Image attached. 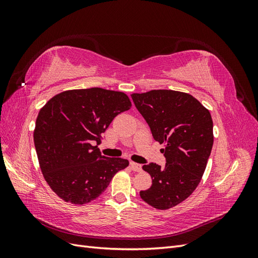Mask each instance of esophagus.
Wrapping results in <instances>:
<instances>
[{"mask_svg": "<svg viewBox=\"0 0 258 258\" xmlns=\"http://www.w3.org/2000/svg\"><path fill=\"white\" fill-rule=\"evenodd\" d=\"M130 168L134 171H136V172H141L142 171V166L139 165V163L134 162V161L130 162Z\"/></svg>", "mask_w": 258, "mask_h": 258, "instance_id": "34e87169", "label": "esophagus"}]
</instances>
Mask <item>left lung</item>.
Returning a JSON list of instances; mask_svg holds the SVG:
<instances>
[{
  "label": "left lung",
  "instance_id": "8db88e82",
  "mask_svg": "<svg viewBox=\"0 0 258 258\" xmlns=\"http://www.w3.org/2000/svg\"><path fill=\"white\" fill-rule=\"evenodd\" d=\"M131 98L155 141L165 144L167 161L163 168L154 162L142 167L153 183L140 196L155 209L168 210L188 198L201 181L213 146L212 117L189 93L158 89Z\"/></svg>",
  "mask_w": 258,
  "mask_h": 258
}]
</instances>
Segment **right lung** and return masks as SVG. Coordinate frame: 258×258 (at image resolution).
<instances>
[{"instance_id":"1","label":"right lung","mask_w":258,"mask_h":258,"mask_svg":"<svg viewBox=\"0 0 258 258\" xmlns=\"http://www.w3.org/2000/svg\"><path fill=\"white\" fill-rule=\"evenodd\" d=\"M131 107L126 93L103 88L60 92L37 115L34 145L45 181L72 205L97 199L129 161L101 155L102 134L115 117Z\"/></svg>"}]
</instances>
